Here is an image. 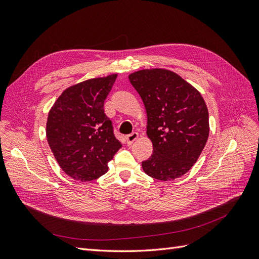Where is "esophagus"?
Returning a JSON list of instances; mask_svg holds the SVG:
<instances>
[{
    "mask_svg": "<svg viewBox=\"0 0 259 259\" xmlns=\"http://www.w3.org/2000/svg\"><path fill=\"white\" fill-rule=\"evenodd\" d=\"M137 138H138V133L137 132H133L132 134L126 136V143H127V145H132Z\"/></svg>",
    "mask_w": 259,
    "mask_h": 259,
    "instance_id": "34e87169",
    "label": "esophagus"
}]
</instances>
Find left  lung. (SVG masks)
<instances>
[{
  "label": "left lung",
  "instance_id": "1",
  "mask_svg": "<svg viewBox=\"0 0 259 259\" xmlns=\"http://www.w3.org/2000/svg\"><path fill=\"white\" fill-rule=\"evenodd\" d=\"M148 115L147 135L153 152L143 161L145 173L173 180L197 162L208 138V111L192 85L165 69H146L128 76Z\"/></svg>",
  "mask_w": 259,
  "mask_h": 259
}]
</instances>
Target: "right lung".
<instances>
[{"label": "right lung", "mask_w": 259, "mask_h": 259, "mask_svg": "<svg viewBox=\"0 0 259 259\" xmlns=\"http://www.w3.org/2000/svg\"><path fill=\"white\" fill-rule=\"evenodd\" d=\"M116 74L97 77L67 89L52 107L46 137L65 173L91 182L108 170V162L121 149L104 104Z\"/></svg>", "instance_id": "add662e5"}]
</instances>
